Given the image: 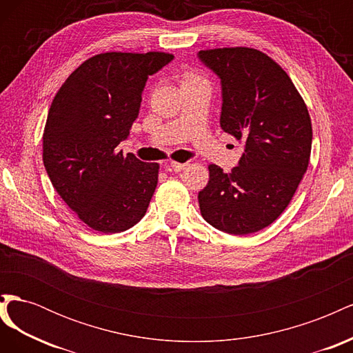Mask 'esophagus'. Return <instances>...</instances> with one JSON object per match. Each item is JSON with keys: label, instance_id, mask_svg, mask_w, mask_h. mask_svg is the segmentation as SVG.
<instances>
[{"label": "esophagus", "instance_id": "1", "mask_svg": "<svg viewBox=\"0 0 353 353\" xmlns=\"http://www.w3.org/2000/svg\"><path fill=\"white\" fill-rule=\"evenodd\" d=\"M188 166V163H179V162H170L166 169L169 170H174V172H181V170H184Z\"/></svg>", "mask_w": 353, "mask_h": 353}]
</instances>
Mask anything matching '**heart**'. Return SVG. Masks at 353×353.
<instances>
[{
  "instance_id": "heart-1",
  "label": "heart",
  "mask_w": 353,
  "mask_h": 353,
  "mask_svg": "<svg viewBox=\"0 0 353 353\" xmlns=\"http://www.w3.org/2000/svg\"><path fill=\"white\" fill-rule=\"evenodd\" d=\"M200 81H205V78H203L201 74L196 73L194 70H188V69L181 73V77H179V85H181V87H184V85L194 83V82H200Z\"/></svg>"
}]
</instances>
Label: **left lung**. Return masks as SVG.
<instances>
[{
    "label": "left lung",
    "mask_w": 353,
    "mask_h": 353,
    "mask_svg": "<svg viewBox=\"0 0 353 353\" xmlns=\"http://www.w3.org/2000/svg\"><path fill=\"white\" fill-rule=\"evenodd\" d=\"M221 78V128L244 143L239 166L225 174L209 165L199 193L201 216L234 236L279 218L306 172L312 123L302 95L279 63L249 47L199 51Z\"/></svg>",
    "instance_id": "1"
}]
</instances>
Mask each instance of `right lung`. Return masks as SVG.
Returning <instances> with one entry per match:
<instances>
[{"mask_svg": "<svg viewBox=\"0 0 353 353\" xmlns=\"http://www.w3.org/2000/svg\"><path fill=\"white\" fill-rule=\"evenodd\" d=\"M174 59L169 52H101L85 60L51 103L42 135V160L60 197L95 231L121 232L145 215L159 163L123 156L150 74Z\"/></svg>", "mask_w": 353, "mask_h": 353, "instance_id": "right-lung-1", "label": "right lung"}]
</instances>
